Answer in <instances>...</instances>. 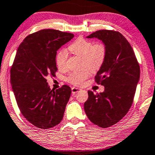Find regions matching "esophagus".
Here are the masks:
<instances>
[{"label": "esophagus", "mask_w": 155, "mask_h": 155, "mask_svg": "<svg viewBox=\"0 0 155 155\" xmlns=\"http://www.w3.org/2000/svg\"><path fill=\"white\" fill-rule=\"evenodd\" d=\"M81 89L78 88H76V87H73V88H71V92H72L73 94H75L76 93L78 92V91H80Z\"/></svg>", "instance_id": "1"}]
</instances>
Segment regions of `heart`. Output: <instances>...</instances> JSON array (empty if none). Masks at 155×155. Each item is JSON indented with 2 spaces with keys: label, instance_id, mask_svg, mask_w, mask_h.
<instances>
[{
  "label": "heart",
  "instance_id": "obj_1",
  "mask_svg": "<svg viewBox=\"0 0 155 155\" xmlns=\"http://www.w3.org/2000/svg\"><path fill=\"white\" fill-rule=\"evenodd\" d=\"M68 49L74 55L82 58V67H88L92 71H96L101 68L107 54V45L104 43H93V41L83 37L76 39L68 47ZM67 61L66 51L64 50L59 51L56 56L55 62L60 70L66 69ZM89 70L86 68L81 71L70 73L67 77V81L74 86H80L90 76L91 71Z\"/></svg>",
  "mask_w": 155,
  "mask_h": 155
}]
</instances>
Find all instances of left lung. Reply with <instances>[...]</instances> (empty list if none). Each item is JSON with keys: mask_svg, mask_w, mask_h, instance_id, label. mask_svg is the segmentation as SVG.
<instances>
[{"mask_svg": "<svg viewBox=\"0 0 155 155\" xmlns=\"http://www.w3.org/2000/svg\"><path fill=\"white\" fill-rule=\"evenodd\" d=\"M97 38L107 45V54L104 64L95 77L104 91H88L84 103L85 112L92 123L101 128L116 124L131 107L140 78V65L131 45L121 33L102 29L87 38Z\"/></svg>", "mask_w": 155, "mask_h": 155, "instance_id": "1", "label": "left lung"}]
</instances>
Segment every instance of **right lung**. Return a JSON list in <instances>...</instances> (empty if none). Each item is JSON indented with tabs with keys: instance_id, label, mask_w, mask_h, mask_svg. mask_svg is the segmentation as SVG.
I'll return each mask as SVG.
<instances>
[{
	"instance_id": "add662e5",
	"label": "right lung",
	"mask_w": 155,
	"mask_h": 155,
	"mask_svg": "<svg viewBox=\"0 0 155 155\" xmlns=\"http://www.w3.org/2000/svg\"><path fill=\"white\" fill-rule=\"evenodd\" d=\"M74 36L55 29L28 35L19 45L10 69V83L21 114L41 129L53 128L63 119L71 89L63 85L51 90L46 78L55 77L57 51Z\"/></svg>"
}]
</instances>
